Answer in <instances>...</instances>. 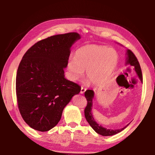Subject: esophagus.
<instances>
[{
	"label": "esophagus",
	"instance_id": "1",
	"mask_svg": "<svg viewBox=\"0 0 155 155\" xmlns=\"http://www.w3.org/2000/svg\"><path fill=\"white\" fill-rule=\"evenodd\" d=\"M86 91V89L84 88L83 87H81V94H84L85 93V91Z\"/></svg>",
	"mask_w": 155,
	"mask_h": 155
}]
</instances>
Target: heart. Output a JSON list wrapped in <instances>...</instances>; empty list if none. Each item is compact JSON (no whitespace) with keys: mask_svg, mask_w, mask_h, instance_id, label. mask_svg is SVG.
<instances>
[{"mask_svg":"<svg viewBox=\"0 0 155 155\" xmlns=\"http://www.w3.org/2000/svg\"><path fill=\"white\" fill-rule=\"evenodd\" d=\"M119 57L113 48L89 44L78 49L75 57L67 62L71 80L80 79L86 70V77L94 85H102L111 77L118 64Z\"/></svg>","mask_w":155,"mask_h":155,"instance_id":"b5f03b06","label":"heart"}]
</instances>
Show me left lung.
Wrapping results in <instances>:
<instances>
[{"label":"left lung","mask_w":155,"mask_h":155,"mask_svg":"<svg viewBox=\"0 0 155 155\" xmlns=\"http://www.w3.org/2000/svg\"><path fill=\"white\" fill-rule=\"evenodd\" d=\"M127 65H130L131 66L134 67L135 71L137 73V76L140 78L141 82H142V73H141V67L140 65V63H139L137 57H135L134 53L130 51V50H127ZM94 96V92L93 90H87L85 91V97L87 99V106L85 108V117L86 120H87V122L90 124V125L91 127V128L96 131L97 133L98 134L103 135V136H111L117 134L120 132H121L124 128L127 127L128 125H127L126 127L122 128H120V129H107V128H104L102 127V126L99 125L98 123H97L95 120H94L92 114H91V109H92V100Z\"/></svg>","instance_id":"left-lung-1"}]
</instances>
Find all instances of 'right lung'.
I'll return each instance as SVG.
<instances>
[{"label":"right lung","mask_w":155,"mask_h":155,"mask_svg":"<svg viewBox=\"0 0 155 155\" xmlns=\"http://www.w3.org/2000/svg\"><path fill=\"white\" fill-rule=\"evenodd\" d=\"M81 39L77 33L48 37L25 52L18 68L15 90L18 107L25 122L45 132L55 127L63 110L81 91L65 78L70 48Z\"/></svg>","instance_id":"1"}]
</instances>
